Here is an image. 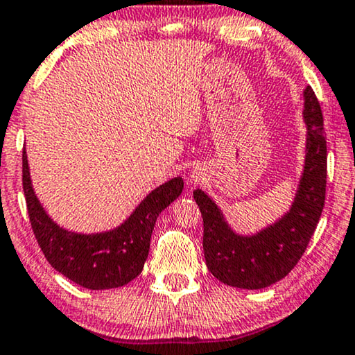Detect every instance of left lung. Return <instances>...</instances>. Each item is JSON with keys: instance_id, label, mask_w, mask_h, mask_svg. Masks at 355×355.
Wrapping results in <instances>:
<instances>
[{"instance_id": "obj_1", "label": "left lung", "mask_w": 355, "mask_h": 355, "mask_svg": "<svg viewBox=\"0 0 355 355\" xmlns=\"http://www.w3.org/2000/svg\"><path fill=\"white\" fill-rule=\"evenodd\" d=\"M306 156L298 191L290 211L253 235H240L218 205L196 189L194 199L204 220V257L218 282L242 290H261L295 268L308 247L326 199L327 148L322 113L311 87L303 92Z\"/></svg>"}]
</instances>
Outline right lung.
Returning a JSON list of instances; mask_svg holds the SVG:
<instances>
[{"label":"right lung","mask_w":355,"mask_h":355,"mask_svg":"<svg viewBox=\"0 0 355 355\" xmlns=\"http://www.w3.org/2000/svg\"><path fill=\"white\" fill-rule=\"evenodd\" d=\"M23 189L31 227L52 268L87 290H112L125 286L141 273L156 218L181 196L184 181L181 176L169 179L151 191L123 224L97 234H78L64 229L44 211L31 182L26 150H23Z\"/></svg>","instance_id":"1"}]
</instances>
